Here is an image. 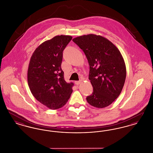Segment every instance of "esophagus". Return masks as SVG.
<instances>
[{"mask_svg": "<svg viewBox=\"0 0 153 153\" xmlns=\"http://www.w3.org/2000/svg\"><path fill=\"white\" fill-rule=\"evenodd\" d=\"M81 82V81H75V84H76L77 85H79Z\"/></svg>", "mask_w": 153, "mask_h": 153, "instance_id": "34e87169", "label": "esophagus"}]
</instances>
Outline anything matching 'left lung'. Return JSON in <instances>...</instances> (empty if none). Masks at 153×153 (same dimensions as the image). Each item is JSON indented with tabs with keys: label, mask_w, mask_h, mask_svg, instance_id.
<instances>
[{
	"label": "left lung",
	"mask_w": 153,
	"mask_h": 153,
	"mask_svg": "<svg viewBox=\"0 0 153 153\" xmlns=\"http://www.w3.org/2000/svg\"><path fill=\"white\" fill-rule=\"evenodd\" d=\"M72 40L84 52L89 65V80L94 92L87 101L98 108L108 106L120 94L125 82L126 67L122 54L101 36L89 34Z\"/></svg>",
	"instance_id": "obj_1"
}]
</instances>
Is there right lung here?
Masks as SVG:
<instances>
[{
	"instance_id": "right-lung-1",
	"label": "right lung",
	"mask_w": 153,
	"mask_h": 153,
	"mask_svg": "<svg viewBox=\"0 0 153 153\" xmlns=\"http://www.w3.org/2000/svg\"><path fill=\"white\" fill-rule=\"evenodd\" d=\"M72 39L57 36L39 45L33 52L27 70L30 91L38 102L49 109L62 107L73 92V82H66L61 69L62 52Z\"/></svg>"
}]
</instances>
